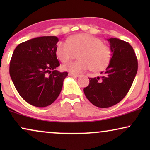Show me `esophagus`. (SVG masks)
I'll return each mask as SVG.
<instances>
[{"instance_id": "esophagus-1", "label": "esophagus", "mask_w": 150, "mask_h": 150, "mask_svg": "<svg viewBox=\"0 0 150 150\" xmlns=\"http://www.w3.org/2000/svg\"><path fill=\"white\" fill-rule=\"evenodd\" d=\"M69 75L70 76H72V77H79L80 76V75L78 74L72 73V72H69Z\"/></svg>"}]
</instances>
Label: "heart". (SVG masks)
I'll return each mask as SVG.
<instances>
[{
    "instance_id": "obj_1",
    "label": "heart",
    "mask_w": 150,
    "mask_h": 150,
    "mask_svg": "<svg viewBox=\"0 0 150 150\" xmlns=\"http://www.w3.org/2000/svg\"><path fill=\"white\" fill-rule=\"evenodd\" d=\"M81 60L70 61L63 65L66 71L79 73L91 69L93 71H100L109 64L112 57L109 46L103 44L100 38L89 34L75 35L65 42L57 44L56 54L61 62L65 63L73 58L75 52H79Z\"/></svg>"
}]
</instances>
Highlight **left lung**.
Returning a JSON list of instances; mask_svg holds the SVG:
<instances>
[{
  "instance_id": "8db88e82",
  "label": "left lung",
  "mask_w": 150,
  "mask_h": 150,
  "mask_svg": "<svg viewBox=\"0 0 150 150\" xmlns=\"http://www.w3.org/2000/svg\"><path fill=\"white\" fill-rule=\"evenodd\" d=\"M112 57L102 78H90L84 88L89 101L100 108L114 106L130 90L138 69L134 49L129 43L117 38L108 39Z\"/></svg>"
}]
</instances>
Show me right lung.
Here are the masks:
<instances>
[{"instance_id":"right-lung-1","label":"right lung","mask_w":150,"mask_h":150,"mask_svg":"<svg viewBox=\"0 0 150 150\" xmlns=\"http://www.w3.org/2000/svg\"><path fill=\"white\" fill-rule=\"evenodd\" d=\"M55 36L31 39L15 48L10 61L9 74L20 96L28 104L46 107L54 102L68 73L60 72Z\"/></svg>"}]
</instances>
